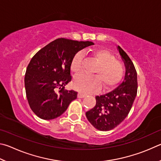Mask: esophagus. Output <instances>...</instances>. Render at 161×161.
Returning a JSON list of instances; mask_svg holds the SVG:
<instances>
[{
	"label": "esophagus",
	"mask_w": 161,
	"mask_h": 161,
	"mask_svg": "<svg viewBox=\"0 0 161 161\" xmlns=\"http://www.w3.org/2000/svg\"><path fill=\"white\" fill-rule=\"evenodd\" d=\"M85 96H86V94H84V93H83V92H78V97L83 98V97H84Z\"/></svg>",
	"instance_id": "34e87169"
}]
</instances>
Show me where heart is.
<instances>
[{
	"mask_svg": "<svg viewBox=\"0 0 161 161\" xmlns=\"http://www.w3.org/2000/svg\"><path fill=\"white\" fill-rule=\"evenodd\" d=\"M91 57L97 63L92 70L95 75L81 73L75 76L73 82L75 89L84 93H91L98 91L101 85L104 89H110L122 80L125 73V66L122 62L115 59L110 52L103 49L97 50L92 53ZM83 62L82 53H76L70 66L72 72H80Z\"/></svg>",
	"mask_w": 161,
	"mask_h": 161,
	"instance_id": "1",
	"label": "heart"
}]
</instances>
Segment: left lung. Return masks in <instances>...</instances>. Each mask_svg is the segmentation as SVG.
Segmentation results:
<instances>
[{
  "label": "left lung",
  "instance_id": "8db88e82",
  "mask_svg": "<svg viewBox=\"0 0 161 161\" xmlns=\"http://www.w3.org/2000/svg\"><path fill=\"white\" fill-rule=\"evenodd\" d=\"M125 61V80L114 91L96 96V105L86 112L91 125L100 131H109L116 127L127 116L137 94V73L133 62L119 46L117 47Z\"/></svg>",
  "mask_w": 161,
  "mask_h": 161
}]
</instances>
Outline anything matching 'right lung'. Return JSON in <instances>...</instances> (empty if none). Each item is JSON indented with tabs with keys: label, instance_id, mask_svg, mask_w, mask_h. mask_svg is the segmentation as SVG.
Masks as SVG:
<instances>
[{
	"label": "right lung",
	"instance_id": "right-lung-1",
	"mask_svg": "<svg viewBox=\"0 0 161 161\" xmlns=\"http://www.w3.org/2000/svg\"><path fill=\"white\" fill-rule=\"evenodd\" d=\"M93 44L58 38L35 53L27 68L25 86L28 103L36 116L55 119L77 98V92L64 90L72 80L71 62L79 51Z\"/></svg>",
	"mask_w": 161,
	"mask_h": 161
}]
</instances>
